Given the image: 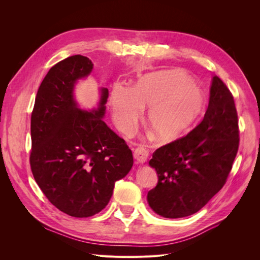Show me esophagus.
I'll return each mask as SVG.
<instances>
[{"instance_id": "34e87169", "label": "esophagus", "mask_w": 260, "mask_h": 260, "mask_svg": "<svg viewBox=\"0 0 260 260\" xmlns=\"http://www.w3.org/2000/svg\"><path fill=\"white\" fill-rule=\"evenodd\" d=\"M133 156H135V158L137 159L138 162L140 164H144L147 159V156H148V152L147 149H145L144 147H138L135 149V153H133Z\"/></svg>"}]
</instances>
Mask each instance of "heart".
<instances>
[{
  "mask_svg": "<svg viewBox=\"0 0 260 260\" xmlns=\"http://www.w3.org/2000/svg\"><path fill=\"white\" fill-rule=\"evenodd\" d=\"M113 119L125 135L148 107L146 120L157 141L168 143L185 136L199 120L205 96L181 69L147 74L133 85L115 84L111 95Z\"/></svg>",
  "mask_w": 260,
  "mask_h": 260,
  "instance_id": "heart-1",
  "label": "heart"
}]
</instances>
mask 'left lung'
<instances>
[{
	"label": "left lung",
	"instance_id": "left-lung-1",
	"mask_svg": "<svg viewBox=\"0 0 260 260\" xmlns=\"http://www.w3.org/2000/svg\"><path fill=\"white\" fill-rule=\"evenodd\" d=\"M239 141L233 96L215 76L202 122L187 136L153 153L148 165L156 170L158 183L147 193L149 207L171 219L198 212L224 185Z\"/></svg>",
	"mask_w": 260,
	"mask_h": 260
}]
</instances>
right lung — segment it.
<instances>
[{
	"label": "right lung",
	"instance_id": "right-lung-1",
	"mask_svg": "<svg viewBox=\"0 0 260 260\" xmlns=\"http://www.w3.org/2000/svg\"><path fill=\"white\" fill-rule=\"evenodd\" d=\"M92 70V61L82 55L54 65L31 115L30 166L36 182L55 207L76 218L104 209L115 182L133 165L131 149L103 120L108 90L100 89L98 105L89 111L75 98L76 84Z\"/></svg>",
	"mask_w": 260,
	"mask_h": 260
}]
</instances>
